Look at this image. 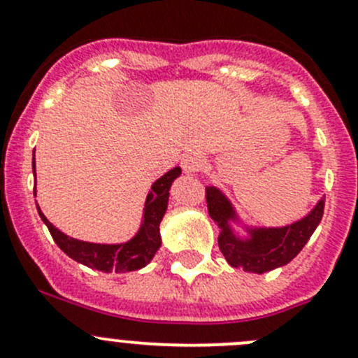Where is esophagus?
Wrapping results in <instances>:
<instances>
[{"mask_svg": "<svg viewBox=\"0 0 358 358\" xmlns=\"http://www.w3.org/2000/svg\"><path fill=\"white\" fill-rule=\"evenodd\" d=\"M202 164H204V156H202L201 152H197V150L185 154V156L182 157L183 171L189 173V175H192V173L199 171V169L202 168Z\"/></svg>", "mask_w": 358, "mask_h": 358, "instance_id": "obj_1", "label": "esophagus"}]
</instances>
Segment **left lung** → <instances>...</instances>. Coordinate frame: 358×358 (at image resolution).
<instances>
[{
	"mask_svg": "<svg viewBox=\"0 0 358 358\" xmlns=\"http://www.w3.org/2000/svg\"><path fill=\"white\" fill-rule=\"evenodd\" d=\"M206 202L209 216L218 223V246L227 262L236 268L251 273H265L273 268L287 265L305 248L312 234L315 232L324 215L326 197L317 202L315 208L298 222L286 227L270 229H249L248 239H241L234 234L230 222H239L232 202L216 187H206Z\"/></svg>",
	"mask_w": 358,
	"mask_h": 358,
	"instance_id": "obj_1",
	"label": "left lung"
}]
</instances>
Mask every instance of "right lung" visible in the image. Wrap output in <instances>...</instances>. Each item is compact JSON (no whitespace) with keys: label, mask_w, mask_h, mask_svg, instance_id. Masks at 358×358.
Here are the masks:
<instances>
[{"label":"right lung","mask_w":358,"mask_h":358,"mask_svg":"<svg viewBox=\"0 0 358 358\" xmlns=\"http://www.w3.org/2000/svg\"><path fill=\"white\" fill-rule=\"evenodd\" d=\"M32 171H34L36 178V164L32 162ZM182 169L173 168L169 169L166 175L156 180L150 189L149 196L145 199V208H143V220L140 225L138 232L133 239L128 243L121 244H95V243H85V241L72 239L60 232L57 227L46 220L41 209L38 206V213L45 225L48 227L50 234H52L53 241L57 246L62 249L67 256L76 259L78 263L90 266V268L100 270V272H133V270L143 268L157 249L161 248V234H159V225L164 216L166 208H168V197L169 189H171L173 180L178 178ZM34 197H36V185H34Z\"/></svg>","instance_id":"right-lung-1"}]
</instances>
